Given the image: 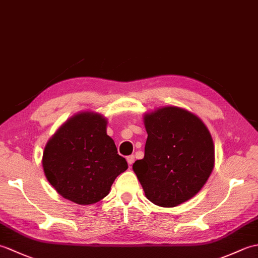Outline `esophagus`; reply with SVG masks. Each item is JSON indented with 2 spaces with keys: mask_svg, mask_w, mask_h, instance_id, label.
<instances>
[{
  "mask_svg": "<svg viewBox=\"0 0 258 258\" xmlns=\"http://www.w3.org/2000/svg\"><path fill=\"white\" fill-rule=\"evenodd\" d=\"M126 161H127V163H128V165H130V166H132V165H133V163H134V156H133V155H130V156H127V157H126Z\"/></svg>",
  "mask_w": 258,
  "mask_h": 258,
  "instance_id": "esophagus-1",
  "label": "esophagus"
}]
</instances>
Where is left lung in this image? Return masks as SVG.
Masks as SVG:
<instances>
[{
  "mask_svg": "<svg viewBox=\"0 0 258 258\" xmlns=\"http://www.w3.org/2000/svg\"><path fill=\"white\" fill-rule=\"evenodd\" d=\"M144 158L133 164L145 196L155 205L175 207L194 197L214 168L215 151L203 120L177 106L144 115Z\"/></svg>",
  "mask_w": 258,
  "mask_h": 258,
  "instance_id": "obj_1",
  "label": "left lung"
}]
</instances>
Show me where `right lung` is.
<instances>
[{"mask_svg":"<svg viewBox=\"0 0 258 258\" xmlns=\"http://www.w3.org/2000/svg\"><path fill=\"white\" fill-rule=\"evenodd\" d=\"M106 118L82 112L69 118L48 140L42 165L48 182L64 199L80 205L103 200L127 162L106 134Z\"/></svg>","mask_w":258,"mask_h":258,"instance_id":"1","label":"right lung"}]
</instances>
